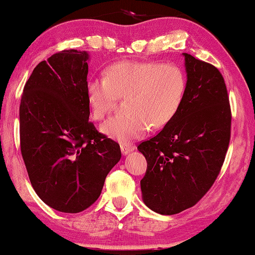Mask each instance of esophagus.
Returning a JSON list of instances; mask_svg holds the SVG:
<instances>
[{
  "label": "esophagus",
  "instance_id": "34e87169",
  "mask_svg": "<svg viewBox=\"0 0 255 255\" xmlns=\"http://www.w3.org/2000/svg\"><path fill=\"white\" fill-rule=\"evenodd\" d=\"M134 146L132 144H128V142H125V144H122L121 145V149H122V153H123L124 155L128 154V153L134 151Z\"/></svg>",
  "mask_w": 255,
  "mask_h": 255
}]
</instances>
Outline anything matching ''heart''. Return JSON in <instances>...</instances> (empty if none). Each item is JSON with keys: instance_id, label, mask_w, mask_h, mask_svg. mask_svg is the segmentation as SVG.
<instances>
[{"instance_id": "heart-1", "label": "heart", "mask_w": 255, "mask_h": 255, "mask_svg": "<svg viewBox=\"0 0 255 255\" xmlns=\"http://www.w3.org/2000/svg\"><path fill=\"white\" fill-rule=\"evenodd\" d=\"M186 80L173 65L123 61L107 68L106 76H90L86 95L94 120L113 110L118 97L125 99L122 115L102 124L101 131L120 141L138 139L162 128L175 117L182 104Z\"/></svg>"}]
</instances>
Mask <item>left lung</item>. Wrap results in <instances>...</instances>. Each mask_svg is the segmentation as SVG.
I'll return each instance as SVG.
<instances>
[{"label": "left lung", "mask_w": 255, "mask_h": 255, "mask_svg": "<svg viewBox=\"0 0 255 255\" xmlns=\"http://www.w3.org/2000/svg\"><path fill=\"white\" fill-rule=\"evenodd\" d=\"M186 92L175 117L138 151L147 161L142 201L161 215L191 208L210 189L230 142L231 110L224 79L215 66L188 53Z\"/></svg>", "instance_id": "left-lung-1"}]
</instances>
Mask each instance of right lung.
I'll return each instance as SVG.
<instances>
[{
	"mask_svg": "<svg viewBox=\"0 0 255 255\" xmlns=\"http://www.w3.org/2000/svg\"><path fill=\"white\" fill-rule=\"evenodd\" d=\"M89 53L65 50L36 66L19 107L20 151L31 184L54 210L89 208L121 160L120 145L89 122Z\"/></svg>",
	"mask_w": 255,
	"mask_h": 255,
	"instance_id": "right-lung-1",
	"label": "right lung"
}]
</instances>
